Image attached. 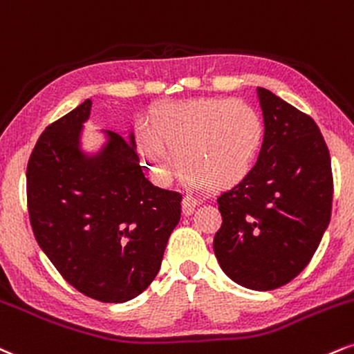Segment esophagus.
I'll return each mask as SVG.
<instances>
[{"label": "esophagus", "instance_id": "1", "mask_svg": "<svg viewBox=\"0 0 354 354\" xmlns=\"http://www.w3.org/2000/svg\"><path fill=\"white\" fill-rule=\"evenodd\" d=\"M201 203H202L201 198L192 197V195H185V197L182 198V210H184L185 215H190L194 214L195 207H198Z\"/></svg>", "mask_w": 354, "mask_h": 354}]
</instances>
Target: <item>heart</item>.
I'll return each instance as SVG.
<instances>
[{
    "label": "heart",
    "mask_w": 354,
    "mask_h": 354,
    "mask_svg": "<svg viewBox=\"0 0 354 354\" xmlns=\"http://www.w3.org/2000/svg\"><path fill=\"white\" fill-rule=\"evenodd\" d=\"M263 137V120L248 104L198 97L153 107L139 147L159 184H167L182 165V178L190 184L227 190L252 172Z\"/></svg>",
    "instance_id": "1"
}]
</instances>
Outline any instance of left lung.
<instances>
[{"label": "left lung", "mask_w": 354, "mask_h": 354, "mask_svg": "<svg viewBox=\"0 0 354 354\" xmlns=\"http://www.w3.org/2000/svg\"><path fill=\"white\" fill-rule=\"evenodd\" d=\"M257 95L263 145L248 177L218 197L214 252L230 280L263 292L310 263L330 223L333 176L315 120L268 89Z\"/></svg>", "instance_id": "left-lung-1"}]
</instances>
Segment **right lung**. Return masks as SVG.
<instances>
[{"label": "right lung", "mask_w": 354, "mask_h": 354, "mask_svg": "<svg viewBox=\"0 0 354 354\" xmlns=\"http://www.w3.org/2000/svg\"><path fill=\"white\" fill-rule=\"evenodd\" d=\"M93 101L46 127L28 162V210L41 250L86 297L124 303L160 270L180 220L182 195L144 176L132 131H101L95 151L82 147Z\"/></svg>", "instance_id": "add662e5"}]
</instances>
